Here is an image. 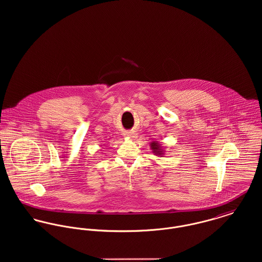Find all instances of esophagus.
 <instances>
[{"label": "esophagus", "instance_id": "34e87169", "mask_svg": "<svg viewBox=\"0 0 262 262\" xmlns=\"http://www.w3.org/2000/svg\"><path fill=\"white\" fill-rule=\"evenodd\" d=\"M124 136H125V137H127V138H131V139H134V138H136L137 134H135V133H133V132H125Z\"/></svg>", "mask_w": 262, "mask_h": 262}]
</instances>
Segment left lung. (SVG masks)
I'll return each mask as SVG.
<instances>
[{"label": "left lung", "mask_w": 262, "mask_h": 262, "mask_svg": "<svg viewBox=\"0 0 262 262\" xmlns=\"http://www.w3.org/2000/svg\"><path fill=\"white\" fill-rule=\"evenodd\" d=\"M150 148L152 150V153L158 157H163L165 154L164 147L161 146V144L157 141H152L149 143Z\"/></svg>", "instance_id": "left-lung-1"}]
</instances>
